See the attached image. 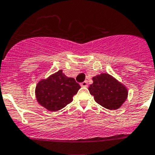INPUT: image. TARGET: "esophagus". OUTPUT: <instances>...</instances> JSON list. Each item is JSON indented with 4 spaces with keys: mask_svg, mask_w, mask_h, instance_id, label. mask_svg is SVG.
<instances>
[{
    "mask_svg": "<svg viewBox=\"0 0 155 155\" xmlns=\"http://www.w3.org/2000/svg\"><path fill=\"white\" fill-rule=\"evenodd\" d=\"M80 86L83 87H87V81H83V83H80Z\"/></svg>",
    "mask_w": 155,
    "mask_h": 155,
    "instance_id": "1",
    "label": "esophagus"
}]
</instances>
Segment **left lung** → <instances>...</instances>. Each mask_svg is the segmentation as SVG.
<instances>
[{
  "instance_id": "1",
  "label": "left lung",
  "mask_w": 155,
  "mask_h": 155,
  "mask_svg": "<svg viewBox=\"0 0 155 155\" xmlns=\"http://www.w3.org/2000/svg\"><path fill=\"white\" fill-rule=\"evenodd\" d=\"M94 83L88 88L97 103L110 110L120 107L126 100L127 89L107 73L93 78Z\"/></svg>"
}]
</instances>
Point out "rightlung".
Segmentation results:
<instances>
[{"instance_id":"obj_1","label":"right lung","mask_w":155,"mask_h":155,"mask_svg":"<svg viewBox=\"0 0 155 155\" xmlns=\"http://www.w3.org/2000/svg\"><path fill=\"white\" fill-rule=\"evenodd\" d=\"M80 86L73 78L67 77L62 71L41 80L36 87L37 101L46 109L58 111L72 101Z\"/></svg>"}]
</instances>
